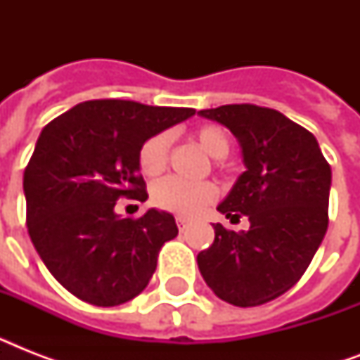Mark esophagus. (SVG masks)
<instances>
[{"label": "esophagus", "mask_w": 360, "mask_h": 360, "mask_svg": "<svg viewBox=\"0 0 360 360\" xmlns=\"http://www.w3.org/2000/svg\"><path fill=\"white\" fill-rule=\"evenodd\" d=\"M175 222H177V228H179V231H185L186 228H188V220H186L185 217H175Z\"/></svg>", "instance_id": "esophagus-1"}]
</instances>
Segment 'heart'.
I'll list each match as a JSON object with an SVG mask.
<instances>
[{
    "instance_id": "heart-1",
    "label": "heart",
    "mask_w": 360,
    "mask_h": 360,
    "mask_svg": "<svg viewBox=\"0 0 360 360\" xmlns=\"http://www.w3.org/2000/svg\"><path fill=\"white\" fill-rule=\"evenodd\" d=\"M194 140L203 151L213 158H224L231 149L230 136L219 124H203L194 130ZM172 136L169 132H158L143 141L138 153V164L141 174L147 177L162 174L169 157ZM219 191L209 181H183L177 177H166L155 183L151 188V200L158 209L179 217H198L217 200Z\"/></svg>"
}]
</instances>
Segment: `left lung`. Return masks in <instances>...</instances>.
Returning a JSON list of instances; mask_svg holds the SVG:
<instances>
[{"label": "left lung", "mask_w": 360, "mask_h": 360, "mask_svg": "<svg viewBox=\"0 0 360 360\" xmlns=\"http://www.w3.org/2000/svg\"><path fill=\"white\" fill-rule=\"evenodd\" d=\"M198 114L224 124L243 149L245 172L220 203L226 219L246 214V231L214 224L198 267L214 295L259 307L299 282L329 226L330 166L312 132L276 110L226 104Z\"/></svg>", "instance_id": "1"}]
</instances>
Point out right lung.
I'll return each instance as SVG.
<instances>
[{
  "instance_id": "1",
  "label": "right lung",
  "mask_w": 360,
  "mask_h": 360,
  "mask_svg": "<svg viewBox=\"0 0 360 360\" xmlns=\"http://www.w3.org/2000/svg\"><path fill=\"white\" fill-rule=\"evenodd\" d=\"M194 108L103 98L76 104L42 129L24 172L27 231L65 290L95 307H117L146 290L175 219L149 209L121 219V198L146 202L143 141L188 120Z\"/></svg>"
}]
</instances>
